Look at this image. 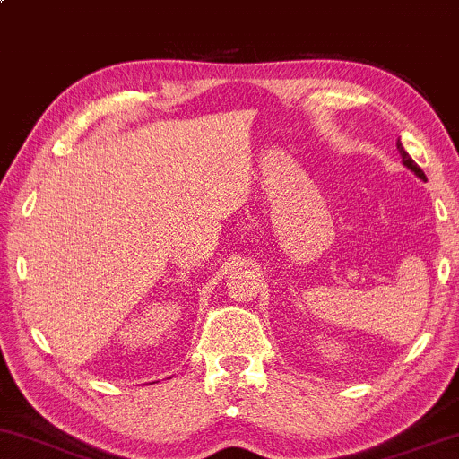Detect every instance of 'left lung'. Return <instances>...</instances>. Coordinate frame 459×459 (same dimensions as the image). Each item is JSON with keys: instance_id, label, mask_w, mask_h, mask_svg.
Segmentation results:
<instances>
[{"instance_id": "left-lung-1", "label": "left lung", "mask_w": 459, "mask_h": 459, "mask_svg": "<svg viewBox=\"0 0 459 459\" xmlns=\"http://www.w3.org/2000/svg\"><path fill=\"white\" fill-rule=\"evenodd\" d=\"M397 151H399V155H402V161H403V166H405V168H410V170H412L414 175L419 177V178H423V181H428V178H425V172L420 170V168L416 166V163H414L412 157H410L408 152H405V149H403V146H402V142H397Z\"/></svg>"}]
</instances>
